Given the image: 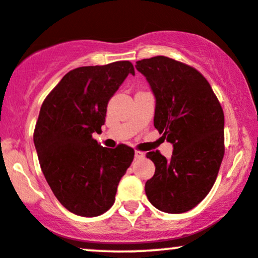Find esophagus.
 <instances>
[{"instance_id": "1", "label": "esophagus", "mask_w": 258, "mask_h": 258, "mask_svg": "<svg viewBox=\"0 0 258 258\" xmlns=\"http://www.w3.org/2000/svg\"><path fill=\"white\" fill-rule=\"evenodd\" d=\"M144 155H146V153L141 152V150H136V152H135V158H136V159H142V158H144Z\"/></svg>"}]
</instances>
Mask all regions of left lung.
Listing matches in <instances>:
<instances>
[{
  "label": "left lung",
  "mask_w": 258,
  "mask_h": 258,
  "mask_svg": "<svg viewBox=\"0 0 258 258\" xmlns=\"http://www.w3.org/2000/svg\"><path fill=\"white\" fill-rule=\"evenodd\" d=\"M156 99L154 126L173 144L171 159L149 152L155 173L146 183L153 206L183 214L211 190L224 155V114L203 74L164 55L137 61Z\"/></svg>",
  "instance_id": "8db88e82"
}]
</instances>
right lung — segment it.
<instances>
[{"label":"right lung","instance_id":"add662e5","mask_svg":"<svg viewBox=\"0 0 258 258\" xmlns=\"http://www.w3.org/2000/svg\"><path fill=\"white\" fill-rule=\"evenodd\" d=\"M128 74H135L128 60L76 68L41 105L34 131L41 170L59 203L78 216L96 217L110 209L135 158L126 144L103 148L92 137L104 125L109 99Z\"/></svg>","mask_w":258,"mask_h":258}]
</instances>
